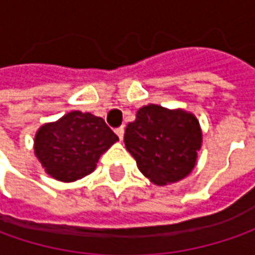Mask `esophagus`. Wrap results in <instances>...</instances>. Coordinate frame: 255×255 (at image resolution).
I'll return each mask as SVG.
<instances>
[{"label": "esophagus", "instance_id": "34e87169", "mask_svg": "<svg viewBox=\"0 0 255 255\" xmlns=\"http://www.w3.org/2000/svg\"><path fill=\"white\" fill-rule=\"evenodd\" d=\"M116 134H118V137L121 139V140H123V134H125V129H123V126H121V128H118L116 130Z\"/></svg>", "mask_w": 255, "mask_h": 255}]
</instances>
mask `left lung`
Masks as SVG:
<instances>
[{
    "mask_svg": "<svg viewBox=\"0 0 255 255\" xmlns=\"http://www.w3.org/2000/svg\"><path fill=\"white\" fill-rule=\"evenodd\" d=\"M123 142L143 176L166 186L187 177L196 167L203 133L191 112L150 103L126 126Z\"/></svg>",
    "mask_w": 255,
    "mask_h": 255,
    "instance_id": "left-lung-1",
    "label": "left lung"
}]
</instances>
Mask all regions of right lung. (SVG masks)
I'll return each mask as SVG.
<instances>
[{"instance_id": "add662e5", "label": "right lung", "mask_w": 255, "mask_h": 255, "mask_svg": "<svg viewBox=\"0 0 255 255\" xmlns=\"http://www.w3.org/2000/svg\"><path fill=\"white\" fill-rule=\"evenodd\" d=\"M118 140L102 118L72 111L36 130L34 153L46 174L72 183L91 174L99 157Z\"/></svg>"}]
</instances>
